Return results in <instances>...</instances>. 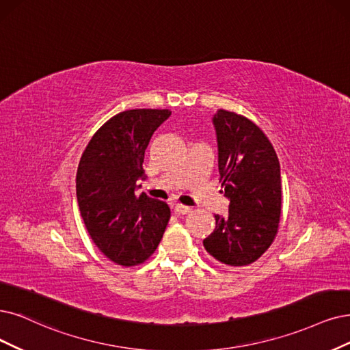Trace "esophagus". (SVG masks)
Returning <instances> with one entry per match:
<instances>
[{
    "label": "esophagus",
    "mask_w": 350,
    "mask_h": 350,
    "mask_svg": "<svg viewBox=\"0 0 350 350\" xmlns=\"http://www.w3.org/2000/svg\"><path fill=\"white\" fill-rule=\"evenodd\" d=\"M174 212L177 215H187L190 212V208L185 204H174Z\"/></svg>",
    "instance_id": "esophagus-1"
}]
</instances>
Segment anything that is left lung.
Segmentation results:
<instances>
[{
  "instance_id": "1",
  "label": "left lung",
  "mask_w": 350,
  "mask_h": 350,
  "mask_svg": "<svg viewBox=\"0 0 350 350\" xmlns=\"http://www.w3.org/2000/svg\"><path fill=\"white\" fill-rule=\"evenodd\" d=\"M226 216L203 241L215 260L230 267L255 262L273 243L281 216V173L274 147L252 121L219 109L212 118Z\"/></svg>"
}]
</instances>
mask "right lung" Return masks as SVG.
Returning <instances> with one entry per match:
<instances>
[{
    "label": "right lung",
    "instance_id": "1",
    "mask_svg": "<svg viewBox=\"0 0 350 350\" xmlns=\"http://www.w3.org/2000/svg\"><path fill=\"white\" fill-rule=\"evenodd\" d=\"M172 112L129 109L103 124L85 148L76 196L90 238L115 264H142L157 250L170 219L165 202L135 195L148 142Z\"/></svg>",
    "mask_w": 350,
    "mask_h": 350
}]
</instances>
